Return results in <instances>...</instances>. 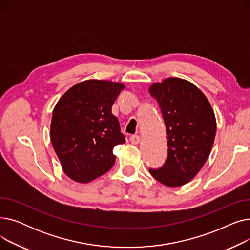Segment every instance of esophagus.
<instances>
[{
    "label": "esophagus",
    "instance_id": "1",
    "mask_svg": "<svg viewBox=\"0 0 250 250\" xmlns=\"http://www.w3.org/2000/svg\"><path fill=\"white\" fill-rule=\"evenodd\" d=\"M129 141H130V143L134 144V145H137V144H139V143H140L141 138H140V136L135 135V136H132V137L129 138Z\"/></svg>",
    "mask_w": 250,
    "mask_h": 250
}]
</instances>
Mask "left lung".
<instances>
[{
    "mask_svg": "<svg viewBox=\"0 0 250 250\" xmlns=\"http://www.w3.org/2000/svg\"><path fill=\"white\" fill-rule=\"evenodd\" d=\"M166 125L167 158L151 175L169 188L188 183L205 165L214 145L217 123L203 92L191 82L170 77L149 87Z\"/></svg>",
    "mask_w": 250,
    "mask_h": 250,
    "instance_id": "left-lung-1",
    "label": "left lung"
}]
</instances>
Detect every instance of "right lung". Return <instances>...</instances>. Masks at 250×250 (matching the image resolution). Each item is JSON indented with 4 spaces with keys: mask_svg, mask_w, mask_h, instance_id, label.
Masks as SVG:
<instances>
[{
    "mask_svg": "<svg viewBox=\"0 0 250 250\" xmlns=\"http://www.w3.org/2000/svg\"><path fill=\"white\" fill-rule=\"evenodd\" d=\"M125 88L91 79L71 87L57 102L50 140L63 172L74 181L90 182L113 166L112 150L125 140L111 107Z\"/></svg>",
    "mask_w": 250,
    "mask_h": 250,
    "instance_id": "add662e5",
    "label": "right lung"
}]
</instances>
